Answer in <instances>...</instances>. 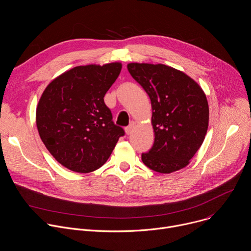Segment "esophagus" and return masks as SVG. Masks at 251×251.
Segmentation results:
<instances>
[{"instance_id":"34e87169","label":"esophagus","mask_w":251,"mask_h":251,"mask_svg":"<svg viewBox=\"0 0 251 251\" xmlns=\"http://www.w3.org/2000/svg\"><path fill=\"white\" fill-rule=\"evenodd\" d=\"M135 126H136V123H135L134 121H132V122L129 124V126L125 128V132H126V134H127V135H130V134L133 132V130H134Z\"/></svg>"}]
</instances>
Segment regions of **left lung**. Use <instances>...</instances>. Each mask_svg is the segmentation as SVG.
<instances>
[{
	"mask_svg": "<svg viewBox=\"0 0 251 251\" xmlns=\"http://www.w3.org/2000/svg\"><path fill=\"white\" fill-rule=\"evenodd\" d=\"M132 77L150 97L155 142L142 161L170 174L190 164L208 128V103L201 87L183 71L165 64L128 63Z\"/></svg>",
	"mask_w": 251,
	"mask_h": 251,
	"instance_id": "obj_1",
	"label": "left lung"
}]
</instances>
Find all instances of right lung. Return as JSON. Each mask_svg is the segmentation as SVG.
I'll list each match as a JSON object with an SVG mask.
<instances>
[{"mask_svg":"<svg viewBox=\"0 0 251 251\" xmlns=\"http://www.w3.org/2000/svg\"><path fill=\"white\" fill-rule=\"evenodd\" d=\"M121 68V62L76 66L43 92L35 112L38 131L49 152L68 170L99 169L124 135L103 99Z\"/></svg>","mask_w":251,"mask_h":251,"instance_id":"obj_1","label":"right lung"}]
</instances>
